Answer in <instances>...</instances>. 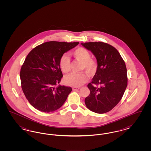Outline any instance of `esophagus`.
Wrapping results in <instances>:
<instances>
[{"instance_id":"1","label":"esophagus","mask_w":151,"mask_h":151,"mask_svg":"<svg viewBox=\"0 0 151 151\" xmlns=\"http://www.w3.org/2000/svg\"><path fill=\"white\" fill-rule=\"evenodd\" d=\"M80 89V88L79 87H73L72 88V90L73 91H77V90H78Z\"/></svg>"}]
</instances>
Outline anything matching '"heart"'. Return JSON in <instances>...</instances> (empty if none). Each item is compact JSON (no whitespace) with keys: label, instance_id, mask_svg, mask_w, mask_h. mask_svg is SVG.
I'll list each match as a JSON object with an SVG mask.
<instances>
[{"label":"heart","instance_id":"1","mask_svg":"<svg viewBox=\"0 0 151 151\" xmlns=\"http://www.w3.org/2000/svg\"><path fill=\"white\" fill-rule=\"evenodd\" d=\"M73 57L77 60L82 63L83 69L89 73H93L97 69L96 61L91 59L89 52L83 47H79L73 51L72 53ZM59 65L60 69L63 73H68L70 70V60L65 55H63L59 59ZM88 80L86 74L71 73L67 75L64 79V83L68 86L78 87L83 85Z\"/></svg>","mask_w":151,"mask_h":151}]
</instances>
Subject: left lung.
I'll return each mask as SVG.
<instances>
[{
    "mask_svg": "<svg viewBox=\"0 0 151 151\" xmlns=\"http://www.w3.org/2000/svg\"><path fill=\"white\" fill-rule=\"evenodd\" d=\"M81 45L92 52L97 64L92 81L88 84L90 94L85 99L86 105L94 113H107L121 101L127 86L125 63L118 50L108 43L91 42Z\"/></svg>",
    "mask_w": 151,
    "mask_h": 151,
    "instance_id": "left-lung-1",
    "label": "left lung"
}]
</instances>
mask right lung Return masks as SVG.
I'll use <instances>...</instances> for the list:
<instances>
[{"mask_svg": "<svg viewBox=\"0 0 151 151\" xmlns=\"http://www.w3.org/2000/svg\"><path fill=\"white\" fill-rule=\"evenodd\" d=\"M78 44L45 42L34 48L25 58L20 73L22 89L30 105L38 110L54 111L63 105L72 91L71 87L55 86L63 77L60 58Z\"/></svg>", "mask_w": 151, "mask_h": 151, "instance_id": "obj_1", "label": "right lung"}]
</instances>
